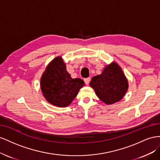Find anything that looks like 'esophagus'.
<instances>
[{
	"label": "esophagus",
	"mask_w": 160,
	"mask_h": 160,
	"mask_svg": "<svg viewBox=\"0 0 160 160\" xmlns=\"http://www.w3.org/2000/svg\"><path fill=\"white\" fill-rule=\"evenodd\" d=\"M90 81V78H87L84 79V82L86 84H87V85L89 84Z\"/></svg>",
	"instance_id": "34e87169"
}]
</instances>
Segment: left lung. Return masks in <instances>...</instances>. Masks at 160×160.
<instances>
[{"instance_id": "left-lung-1", "label": "left lung", "mask_w": 160, "mask_h": 160, "mask_svg": "<svg viewBox=\"0 0 160 160\" xmlns=\"http://www.w3.org/2000/svg\"><path fill=\"white\" fill-rule=\"evenodd\" d=\"M90 85L97 97L107 104L119 101L128 89L125 76L116 63H111L101 74L93 77Z\"/></svg>"}]
</instances>
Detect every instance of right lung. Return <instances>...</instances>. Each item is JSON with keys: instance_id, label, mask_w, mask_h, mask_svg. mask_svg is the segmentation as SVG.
Wrapping results in <instances>:
<instances>
[{"instance_id": "right-lung-1", "label": "right lung", "mask_w": 160, "mask_h": 160, "mask_svg": "<svg viewBox=\"0 0 160 160\" xmlns=\"http://www.w3.org/2000/svg\"><path fill=\"white\" fill-rule=\"evenodd\" d=\"M84 84L82 80L72 78L61 57L52 60L41 78L44 97L49 103L60 107L69 105Z\"/></svg>"}]
</instances>
